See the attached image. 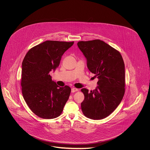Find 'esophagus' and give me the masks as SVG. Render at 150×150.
Returning a JSON list of instances; mask_svg holds the SVG:
<instances>
[{
	"instance_id": "esophagus-1",
	"label": "esophagus",
	"mask_w": 150,
	"mask_h": 150,
	"mask_svg": "<svg viewBox=\"0 0 150 150\" xmlns=\"http://www.w3.org/2000/svg\"><path fill=\"white\" fill-rule=\"evenodd\" d=\"M77 91H78V89H77V88H72L71 89L72 93L75 92H77Z\"/></svg>"
}]
</instances>
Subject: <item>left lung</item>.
<instances>
[{
    "instance_id": "8db88e82",
    "label": "left lung",
    "mask_w": 150,
    "mask_h": 150,
    "mask_svg": "<svg viewBox=\"0 0 150 150\" xmlns=\"http://www.w3.org/2000/svg\"><path fill=\"white\" fill-rule=\"evenodd\" d=\"M86 59L87 67L97 76V88L91 92L81 89L84 100L83 113L93 120L111 114L120 103L125 93V65L121 54L107 43L96 39L78 43Z\"/></svg>"
}]
</instances>
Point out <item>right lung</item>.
<instances>
[{
  "instance_id": "1",
  "label": "right lung",
  "mask_w": 150,
  "mask_h": 150,
  "mask_svg": "<svg viewBox=\"0 0 150 150\" xmlns=\"http://www.w3.org/2000/svg\"><path fill=\"white\" fill-rule=\"evenodd\" d=\"M72 42L47 40L30 49L22 63L21 86L23 98L39 117L50 119L59 116L69 98L71 88L60 87L52 80L64 52Z\"/></svg>"
}]
</instances>
